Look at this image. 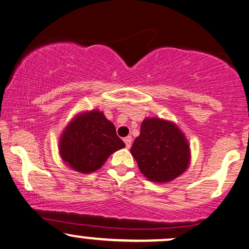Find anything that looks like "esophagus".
Segmentation results:
<instances>
[{
  "label": "esophagus",
  "instance_id": "34e87169",
  "mask_svg": "<svg viewBox=\"0 0 249 249\" xmlns=\"http://www.w3.org/2000/svg\"><path fill=\"white\" fill-rule=\"evenodd\" d=\"M124 143H125V147H127V148H130V147H131V143H133V140H131L130 136L124 137Z\"/></svg>",
  "mask_w": 249,
  "mask_h": 249
}]
</instances>
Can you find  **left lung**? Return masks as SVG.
<instances>
[{
    "mask_svg": "<svg viewBox=\"0 0 249 249\" xmlns=\"http://www.w3.org/2000/svg\"><path fill=\"white\" fill-rule=\"evenodd\" d=\"M130 153L140 171L155 183H168L186 171L191 150L185 135L174 122L145 118Z\"/></svg>",
    "mask_w": 249,
    "mask_h": 249,
    "instance_id": "1",
    "label": "left lung"
}]
</instances>
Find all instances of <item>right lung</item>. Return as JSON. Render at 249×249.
<instances>
[{"label":"right lung","mask_w":249,"mask_h":249,"mask_svg":"<svg viewBox=\"0 0 249 249\" xmlns=\"http://www.w3.org/2000/svg\"><path fill=\"white\" fill-rule=\"evenodd\" d=\"M124 147L114 124L99 109L81 112L72 118L58 144L63 162L80 174L96 171L110 155Z\"/></svg>","instance_id":"1"}]
</instances>
